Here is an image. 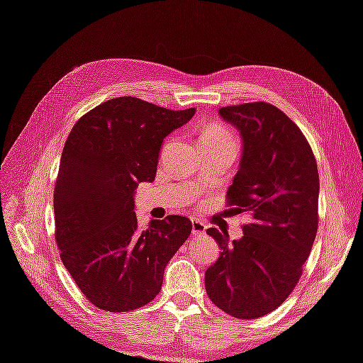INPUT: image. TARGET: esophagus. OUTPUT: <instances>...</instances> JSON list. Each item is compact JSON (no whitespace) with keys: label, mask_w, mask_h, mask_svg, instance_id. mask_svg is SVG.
<instances>
[{"label":"esophagus","mask_w":363,"mask_h":363,"mask_svg":"<svg viewBox=\"0 0 363 363\" xmlns=\"http://www.w3.org/2000/svg\"><path fill=\"white\" fill-rule=\"evenodd\" d=\"M206 231V224L200 220H192V234L194 235H203Z\"/></svg>","instance_id":"obj_1"}]
</instances>
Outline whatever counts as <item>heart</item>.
<instances>
[{
    "instance_id": "b5f03b06",
    "label": "heart",
    "mask_w": 363,
    "mask_h": 363,
    "mask_svg": "<svg viewBox=\"0 0 363 363\" xmlns=\"http://www.w3.org/2000/svg\"><path fill=\"white\" fill-rule=\"evenodd\" d=\"M203 139H233V135H231V132L224 128V125L211 124V125H208V129L203 132L202 140Z\"/></svg>"
}]
</instances>
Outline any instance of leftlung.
I'll return each mask as SVG.
<instances>
[{
    "mask_svg": "<svg viewBox=\"0 0 363 363\" xmlns=\"http://www.w3.org/2000/svg\"><path fill=\"white\" fill-rule=\"evenodd\" d=\"M220 116L242 137L228 205L250 223L233 242L206 229L221 255L205 272V289L223 312L254 320L278 308L301 278L318 229V168L301 129L269 103L224 106Z\"/></svg>",
    "mask_w": 363,
    "mask_h": 363,
    "instance_id": "left-lung-1",
    "label": "left lung"
}]
</instances>
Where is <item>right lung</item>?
I'll use <instances>...</instances> for the list:
<instances>
[{"mask_svg": "<svg viewBox=\"0 0 363 363\" xmlns=\"http://www.w3.org/2000/svg\"><path fill=\"white\" fill-rule=\"evenodd\" d=\"M195 108L172 111L135 96L84 114L62 148L55 186L56 244L82 294L108 312L153 301L164 268L192 231L186 216L137 224L134 194L157 176L163 139Z\"/></svg>", "mask_w": 363, "mask_h": 363, "instance_id": "add662e5", "label": "right lung"}]
</instances>
